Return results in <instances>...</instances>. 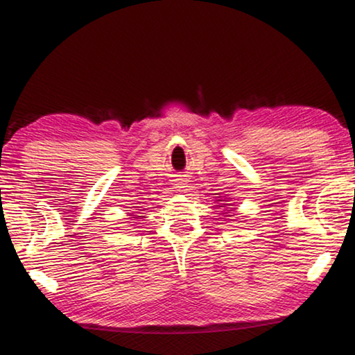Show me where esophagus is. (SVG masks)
Listing matches in <instances>:
<instances>
[{"instance_id":"esophagus-1","label":"esophagus","mask_w":355,"mask_h":355,"mask_svg":"<svg viewBox=\"0 0 355 355\" xmlns=\"http://www.w3.org/2000/svg\"><path fill=\"white\" fill-rule=\"evenodd\" d=\"M178 187H184V184H182V182H179V184H178Z\"/></svg>"}]
</instances>
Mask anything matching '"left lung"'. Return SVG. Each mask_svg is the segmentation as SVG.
<instances>
[{"mask_svg": "<svg viewBox=\"0 0 355 355\" xmlns=\"http://www.w3.org/2000/svg\"><path fill=\"white\" fill-rule=\"evenodd\" d=\"M220 202H221V200H220ZM223 205H226V203H223ZM230 211H231V210H227L226 213H230Z\"/></svg>", "mask_w": 355, "mask_h": 355, "instance_id": "8db88e82", "label": "left lung"}]
</instances>
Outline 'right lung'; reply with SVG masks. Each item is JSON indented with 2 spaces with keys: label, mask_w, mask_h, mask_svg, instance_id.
I'll list each match as a JSON object with an SVG mask.
<instances>
[{
  "label": "right lung",
  "mask_w": 355,
  "mask_h": 355,
  "mask_svg": "<svg viewBox=\"0 0 355 355\" xmlns=\"http://www.w3.org/2000/svg\"><path fill=\"white\" fill-rule=\"evenodd\" d=\"M135 208H140V207H135Z\"/></svg>",
  "instance_id": "obj_1"
}]
</instances>
